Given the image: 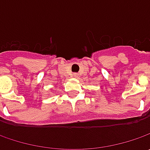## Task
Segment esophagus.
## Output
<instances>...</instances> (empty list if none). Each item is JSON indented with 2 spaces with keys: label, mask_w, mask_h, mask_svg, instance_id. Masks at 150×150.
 <instances>
[{
  "label": "esophagus",
  "mask_w": 150,
  "mask_h": 150,
  "mask_svg": "<svg viewBox=\"0 0 150 150\" xmlns=\"http://www.w3.org/2000/svg\"><path fill=\"white\" fill-rule=\"evenodd\" d=\"M72 77H73V78H78V73H73V74H72Z\"/></svg>",
  "instance_id": "1"
}]
</instances>
